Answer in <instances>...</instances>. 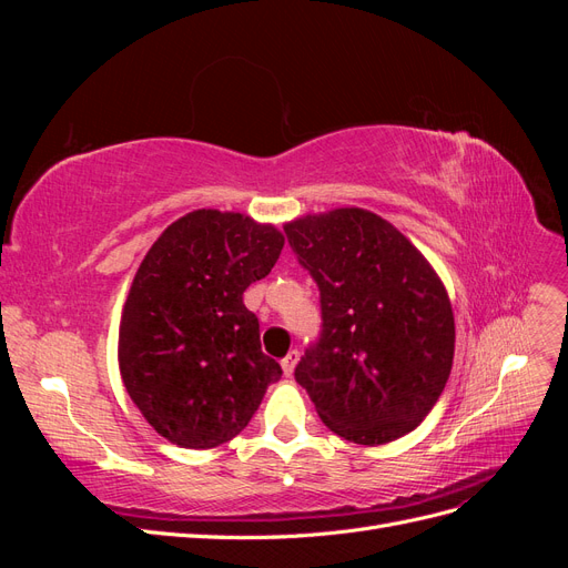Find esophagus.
Segmentation results:
<instances>
[{
	"mask_svg": "<svg viewBox=\"0 0 568 568\" xmlns=\"http://www.w3.org/2000/svg\"><path fill=\"white\" fill-rule=\"evenodd\" d=\"M296 363H298V351H288V355L282 359V369H284V374H286V376L294 374Z\"/></svg>",
	"mask_w": 568,
	"mask_h": 568,
	"instance_id": "obj_1",
	"label": "esophagus"
}]
</instances>
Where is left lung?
<instances>
[{"label": "left lung", "mask_w": 568, "mask_h": 568, "mask_svg": "<svg viewBox=\"0 0 568 568\" xmlns=\"http://www.w3.org/2000/svg\"><path fill=\"white\" fill-rule=\"evenodd\" d=\"M284 232L320 286L322 338L296 367L320 419L359 445L415 432L455 357L438 272L398 227L353 205L301 215Z\"/></svg>", "instance_id": "left-lung-1"}]
</instances>
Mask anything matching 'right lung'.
Instances as JSON below:
<instances>
[{
	"label": "right lung",
	"instance_id": "right-lung-1",
	"mask_svg": "<svg viewBox=\"0 0 568 568\" xmlns=\"http://www.w3.org/2000/svg\"><path fill=\"white\" fill-rule=\"evenodd\" d=\"M284 234L246 213L199 209L153 242L118 332V367L153 432L209 450L244 432L282 367L261 351L244 291L277 263Z\"/></svg>",
	"mask_w": 568,
	"mask_h": 568
}]
</instances>
